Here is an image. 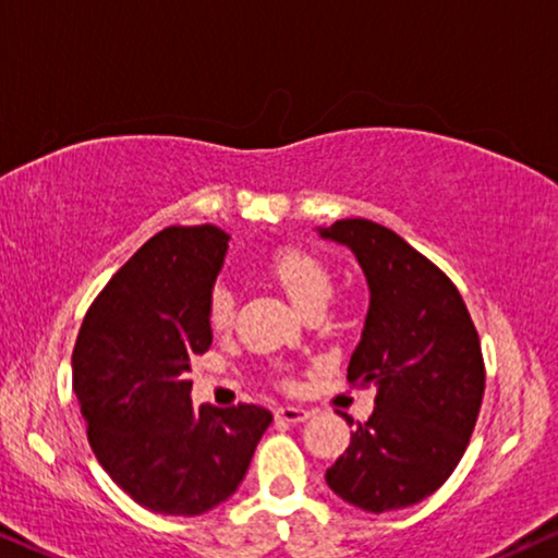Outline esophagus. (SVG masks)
Wrapping results in <instances>:
<instances>
[{"label": "esophagus", "instance_id": "1", "mask_svg": "<svg viewBox=\"0 0 558 558\" xmlns=\"http://www.w3.org/2000/svg\"><path fill=\"white\" fill-rule=\"evenodd\" d=\"M312 417V412L308 409H301V407H280L278 412H275V420L278 422H286V425H299V422Z\"/></svg>", "mask_w": 558, "mask_h": 558}]
</instances>
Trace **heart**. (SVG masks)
I'll list each match as a JSON object with an SVG mask.
<instances>
[{
    "label": "heart",
    "instance_id": "b5f03b06",
    "mask_svg": "<svg viewBox=\"0 0 558 558\" xmlns=\"http://www.w3.org/2000/svg\"><path fill=\"white\" fill-rule=\"evenodd\" d=\"M270 272L299 312L314 306V303H327L331 293V278L327 267L312 252L295 250V246L280 250L272 257ZM234 293L227 286H216L208 303V319L214 324V329H227L231 319H234Z\"/></svg>",
    "mask_w": 558,
    "mask_h": 558
}]
</instances>
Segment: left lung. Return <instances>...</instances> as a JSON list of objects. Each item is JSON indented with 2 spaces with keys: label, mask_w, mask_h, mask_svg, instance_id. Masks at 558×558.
<instances>
[{
  "label": "left lung",
  "mask_w": 558,
  "mask_h": 558,
  "mask_svg": "<svg viewBox=\"0 0 558 558\" xmlns=\"http://www.w3.org/2000/svg\"><path fill=\"white\" fill-rule=\"evenodd\" d=\"M316 231L348 246L365 275L368 314L348 380L376 386V409L324 478L365 512L417 505L453 474L474 433L484 397L476 327L456 286L391 229L344 218Z\"/></svg>",
  "instance_id": "obj_1"
}]
</instances>
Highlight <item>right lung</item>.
I'll use <instances>...</instances> for the list:
<instances>
[{
	"instance_id": "1",
	"label": "right lung",
	"mask_w": 558,
	"mask_h": 558,
	"mask_svg": "<svg viewBox=\"0 0 558 558\" xmlns=\"http://www.w3.org/2000/svg\"><path fill=\"white\" fill-rule=\"evenodd\" d=\"M218 227H169L112 275L84 316L74 393L100 466L131 499L195 518L227 502L272 414L195 409L193 357L214 342L208 303L229 250Z\"/></svg>"
}]
</instances>
